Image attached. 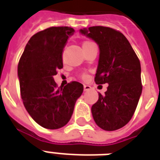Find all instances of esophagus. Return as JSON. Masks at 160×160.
<instances>
[{
    "instance_id": "1",
    "label": "esophagus",
    "mask_w": 160,
    "mask_h": 160,
    "mask_svg": "<svg viewBox=\"0 0 160 160\" xmlns=\"http://www.w3.org/2000/svg\"><path fill=\"white\" fill-rule=\"evenodd\" d=\"M90 89H91V87H90V85H84V90H85V91H89Z\"/></svg>"
}]
</instances>
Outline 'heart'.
I'll return each instance as SVG.
<instances>
[{"instance_id": "b5f03b06", "label": "heart", "mask_w": 160, "mask_h": 160, "mask_svg": "<svg viewBox=\"0 0 160 160\" xmlns=\"http://www.w3.org/2000/svg\"><path fill=\"white\" fill-rule=\"evenodd\" d=\"M92 42H90V41H85L84 43H83V46H87V45H89V44H91ZM84 78H85V76H84Z\"/></svg>"}]
</instances>
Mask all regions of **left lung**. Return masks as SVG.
<instances>
[{
  "label": "left lung",
  "instance_id": "obj_1",
  "mask_svg": "<svg viewBox=\"0 0 160 160\" xmlns=\"http://www.w3.org/2000/svg\"><path fill=\"white\" fill-rule=\"evenodd\" d=\"M80 32L100 48L95 84L109 85L105 95L99 94V100L91 107L94 120L107 131L120 129L131 119L141 95L139 58L126 37L116 30L91 26Z\"/></svg>",
  "mask_w": 160,
  "mask_h": 160
}]
</instances>
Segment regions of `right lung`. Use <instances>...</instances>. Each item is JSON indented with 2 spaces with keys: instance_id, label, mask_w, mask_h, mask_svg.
<instances>
[{
  "instance_id": "right-lung-1",
  "label": "right lung",
  "mask_w": 160,
  "mask_h": 160,
  "mask_svg": "<svg viewBox=\"0 0 160 160\" xmlns=\"http://www.w3.org/2000/svg\"><path fill=\"white\" fill-rule=\"evenodd\" d=\"M75 30L50 27L35 34L26 44L18 64L21 99L31 118L41 126L57 129L71 118L82 84L69 83L57 88L53 76L63 68L62 52Z\"/></svg>"
}]
</instances>
